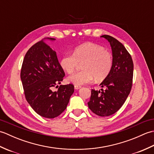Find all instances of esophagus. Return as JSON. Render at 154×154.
I'll return each instance as SVG.
<instances>
[{
	"label": "esophagus",
	"instance_id": "obj_1",
	"mask_svg": "<svg viewBox=\"0 0 154 154\" xmlns=\"http://www.w3.org/2000/svg\"><path fill=\"white\" fill-rule=\"evenodd\" d=\"M75 89H76V90H78V89H79L81 87V86H77V85H75Z\"/></svg>",
	"mask_w": 154,
	"mask_h": 154
}]
</instances>
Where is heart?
I'll return each mask as SVG.
<instances>
[{
    "label": "heart",
    "instance_id": "obj_1",
    "mask_svg": "<svg viewBox=\"0 0 154 154\" xmlns=\"http://www.w3.org/2000/svg\"><path fill=\"white\" fill-rule=\"evenodd\" d=\"M79 63L82 69L68 77L67 81L75 85L81 86L94 80L100 81L109 75L112 67V56L103 47L93 43H85L75 48L73 54L63 55L60 60L61 68L71 74Z\"/></svg>",
    "mask_w": 154,
    "mask_h": 154
}]
</instances>
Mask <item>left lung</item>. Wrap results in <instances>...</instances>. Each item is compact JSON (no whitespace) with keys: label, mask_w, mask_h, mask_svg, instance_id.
Wrapping results in <instances>:
<instances>
[{"label":"left lung","mask_w":154,"mask_h":154,"mask_svg":"<svg viewBox=\"0 0 154 154\" xmlns=\"http://www.w3.org/2000/svg\"><path fill=\"white\" fill-rule=\"evenodd\" d=\"M109 42L112 54V67L109 75L100 84L104 89L91 90L88 106L99 116H108L119 110L130 93L134 65L131 55L116 39L103 35Z\"/></svg>","instance_id":"left-lung-1"}]
</instances>
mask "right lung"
<instances>
[{"label": "right lung", "mask_w": 154, "mask_h": 154, "mask_svg": "<svg viewBox=\"0 0 154 154\" xmlns=\"http://www.w3.org/2000/svg\"><path fill=\"white\" fill-rule=\"evenodd\" d=\"M45 40L53 42L55 39L45 38L29 49L23 61L20 78L26 99L32 109L39 115L54 119L67 108L74 86L61 85L57 91H52L57 84H61L65 73L56 52Z\"/></svg>", "instance_id": "1"}]
</instances>
